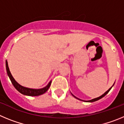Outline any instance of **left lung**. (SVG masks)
<instances>
[{
	"label": "left lung",
	"instance_id": "1",
	"mask_svg": "<svg viewBox=\"0 0 124 124\" xmlns=\"http://www.w3.org/2000/svg\"><path fill=\"white\" fill-rule=\"evenodd\" d=\"M114 84H113V85H112V86H113L114 85ZM112 86L111 87H110V88H109V89H108V90H107V91L106 92V93H104V94H103L102 95H101V96H99V97H96V98H94V99H91V100H89V101H84V100H81V99H79V98H78V97H76V96H74V95H73V94H72V93H71V94H72V96H73V97H75V98H76V99H79V100H80V101H84V102H93L97 101L99 100V99H101V98H102L103 97H104V96H106V94H107V93H109V91H110V89H111V88H112Z\"/></svg>",
	"mask_w": 124,
	"mask_h": 124
}]
</instances>
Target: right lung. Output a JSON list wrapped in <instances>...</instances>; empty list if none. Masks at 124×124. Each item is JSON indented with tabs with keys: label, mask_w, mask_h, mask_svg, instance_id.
Returning a JSON list of instances; mask_svg holds the SVG:
<instances>
[{
	"label": "right lung",
	"mask_w": 124,
	"mask_h": 124,
	"mask_svg": "<svg viewBox=\"0 0 124 124\" xmlns=\"http://www.w3.org/2000/svg\"><path fill=\"white\" fill-rule=\"evenodd\" d=\"M5 65H6V70L7 73V75H8V76L9 77L11 82H12V84L14 85V87H15V88L16 89L19 93L28 96H40V95H41L43 94H44L45 93H46L49 89V87H50L51 81H50L49 82L48 84H47L45 87H43V88L41 89H31L22 86V85L18 84V83L15 81V79L14 78V77H13L12 74H11L10 71L9 70V68H8L7 60L5 61Z\"/></svg>",
	"instance_id": "obj_1"
}]
</instances>
